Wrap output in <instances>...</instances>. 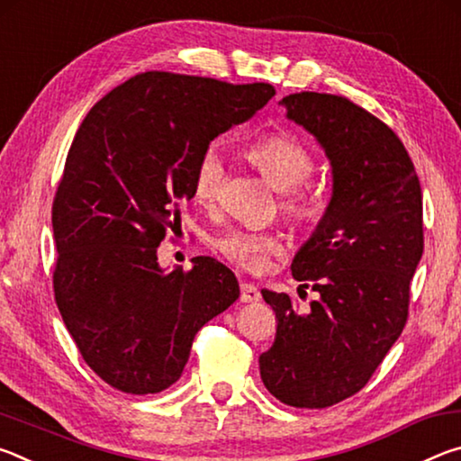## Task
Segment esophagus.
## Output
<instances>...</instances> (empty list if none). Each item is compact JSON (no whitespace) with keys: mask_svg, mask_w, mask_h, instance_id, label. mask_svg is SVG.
Returning a JSON list of instances; mask_svg holds the SVG:
<instances>
[{"mask_svg":"<svg viewBox=\"0 0 461 461\" xmlns=\"http://www.w3.org/2000/svg\"><path fill=\"white\" fill-rule=\"evenodd\" d=\"M240 301L241 303H258L260 291L254 285H241L240 286Z\"/></svg>","mask_w":461,"mask_h":461,"instance_id":"34e87169","label":"esophagus"}]
</instances>
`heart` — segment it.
<instances>
[{"label":"heart","mask_w":461,"mask_h":461,"mask_svg":"<svg viewBox=\"0 0 461 461\" xmlns=\"http://www.w3.org/2000/svg\"><path fill=\"white\" fill-rule=\"evenodd\" d=\"M246 158L278 191H285L283 212L294 223L311 225L323 213L325 197L321 186L311 181L315 156L294 136L276 131L246 148ZM223 186V160L215 148L199 156L193 170V199L203 207H213ZM215 252L240 268L262 272L272 254L283 249L275 233L230 230L213 240Z\"/></svg>","instance_id":"1"}]
</instances>
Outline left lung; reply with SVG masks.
<instances>
[{
    "instance_id": "8db88e82",
    "label": "left lung",
    "mask_w": 461,
    "mask_h": 461,
    "mask_svg": "<svg viewBox=\"0 0 461 461\" xmlns=\"http://www.w3.org/2000/svg\"><path fill=\"white\" fill-rule=\"evenodd\" d=\"M278 105L323 146L333 194L291 264L321 299L299 311L291 294L262 291L278 325L260 376L288 407L325 409L368 384L402 333L423 256V194L401 138L354 101L301 91Z\"/></svg>"
}]
</instances>
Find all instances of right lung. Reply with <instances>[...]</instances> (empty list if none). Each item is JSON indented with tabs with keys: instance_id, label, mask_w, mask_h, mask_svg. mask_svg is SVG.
<instances>
[{
	"instance_id": "1",
	"label": "right lung",
	"mask_w": 461,
	"mask_h": 461,
	"mask_svg": "<svg viewBox=\"0 0 461 461\" xmlns=\"http://www.w3.org/2000/svg\"><path fill=\"white\" fill-rule=\"evenodd\" d=\"M268 83L148 71L99 99L73 138L57 194L54 301L83 360L109 386L154 394L183 376L197 331L240 296L209 256L165 272L156 248L209 142L268 104Z\"/></svg>"
}]
</instances>
